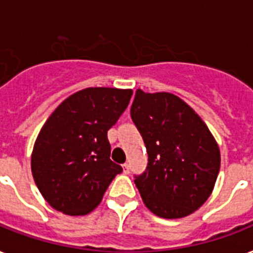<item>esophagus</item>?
Returning a JSON list of instances; mask_svg holds the SVG:
<instances>
[{"instance_id": "1", "label": "esophagus", "mask_w": 253, "mask_h": 253, "mask_svg": "<svg viewBox=\"0 0 253 253\" xmlns=\"http://www.w3.org/2000/svg\"><path fill=\"white\" fill-rule=\"evenodd\" d=\"M122 168H123V173H125V174H128V173H130V166H128L127 163H125V164H123Z\"/></svg>"}]
</instances>
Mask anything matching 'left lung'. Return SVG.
<instances>
[{
	"instance_id": "1",
	"label": "left lung",
	"mask_w": 253,
	"mask_h": 253,
	"mask_svg": "<svg viewBox=\"0 0 253 253\" xmlns=\"http://www.w3.org/2000/svg\"><path fill=\"white\" fill-rule=\"evenodd\" d=\"M131 118L148 154L146 172L135 178L155 215H190L211 194L220 168L218 143L201 117L180 97L138 89Z\"/></svg>"
}]
</instances>
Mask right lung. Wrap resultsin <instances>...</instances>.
Segmentation results:
<instances>
[{"instance_id": "add662e5", "label": "right lung", "mask_w": 253, "mask_h": 253, "mask_svg": "<svg viewBox=\"0 0 253 253\" xmlns=\"http://www.w3.org/2000/svg\"><path fill=\"white\" fill-rule=\"evenodd\" d=\"M132 90L86 87L69 95L42 127L31 172L42 196L67 215L93 211L122 167L110 160L107 131L128 106Z\"/></svg>"}]
</instances>
